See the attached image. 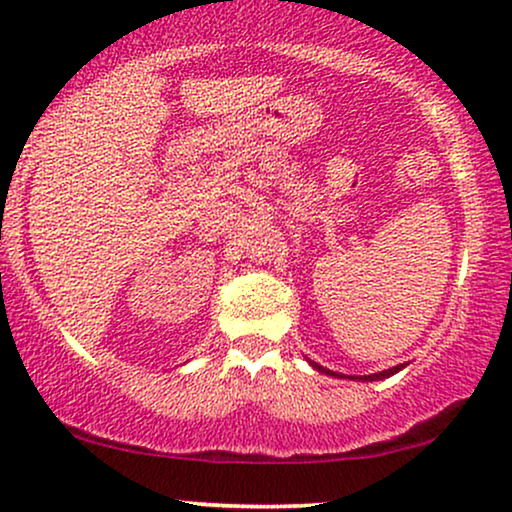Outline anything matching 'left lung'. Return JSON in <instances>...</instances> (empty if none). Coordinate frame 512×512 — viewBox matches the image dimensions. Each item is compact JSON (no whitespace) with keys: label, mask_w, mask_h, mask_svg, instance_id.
Wrapping results in <instances>:
<instances>
[{"label":"left lung","mask_w":512,"mask_h":512,"mask_svg":"<svg viewBox=\"0 0 512 512\" xmlns=\"http://www.w3.org/2000/svg\"><path fill=\"white\" fill-rule=\"evenodd\" d=\"M308 363H311L313 368L318 370V372H325V375H330V377H349V380H358V382H377V380H384V377H391V375H396V372L406 368V363H401V365H394V368H389V370H382V372H372V375H339V372H332V370H327V368H323V365H318V363H313V361H308Z\"/></svg>","instance_id":"obj_1"}]
</instances>
